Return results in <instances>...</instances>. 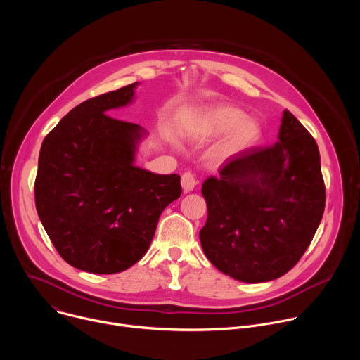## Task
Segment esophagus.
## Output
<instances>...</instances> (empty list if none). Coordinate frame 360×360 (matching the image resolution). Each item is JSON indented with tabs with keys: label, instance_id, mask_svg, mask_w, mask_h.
<instances>
[{
	"label": "esophagus",
	"instance_id": "esophagus-1",
	"mask_svg": "<svg viewBox=\"0 0 360 360\" xmlns=\"http://www.w3.org/2000/svg\"><path fill=\"white\" fill-rule=\"evenodd\" d=\"M181 184H182V188H184L185 192H191L196 186L198 179H196V176L192 172H185L182 175V178H181Z\"/></svg>",
	"mask_w": 360,
	"mask_h": 360
}]
</instances>
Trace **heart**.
I'll use <instances>...</instances> for the list:
<instances>
[{"instance_id": "b5f03b06", "label": "heart", "mask_w": 360, "mask_h": 360, "mask_svg": "<svg viewBox=\"0 0 360 360\" xmlns=\"http://www.w3.org/2000/svg\"><path fill=\"white\" fill-rule=\"evenodd\" d=\"M245 114L232 105H217L203 114L200 128L210 135L231 131L217 149L221 160L238 155L242 150L250 148L261 138V127L252 118H243Z\"/></svg>"}]
</instances>
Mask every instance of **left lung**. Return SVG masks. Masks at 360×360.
<instances>
[{
	"label": "left lung",
	"mask_w": 360,
	"mask_h": 360,
	"mask_svg": "<svg viewBox=\"0 0 360 360\" xmlns=\"http://www.w3.org/2000/svg\"><path fill=\"white\" fill-rule=\"evenodd\" d=\"M271 146L233 155L202 185L208 219L199 232L211 264L236 281L259 283L289 272L311 245L325 211L318 143L285 110Z\"/></svg>",
	"instance_id": "8db88e82"
}]
</instances>
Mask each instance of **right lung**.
I'll return each instance as SVG.
<instances>
[{
  "mask_svg": "<svg viewBox=\"0 0 360 360\" xmlns=\"http://www.w3.org/2000/svg\"><path fill=\"white\" fill-rule=\"evenodd\" d=\"M136 85L84 101L41 145L38 217L61 258L85 272L118 274L136 264L182 192L179 175L134 165L143 129L108 115L129 104Z\"/></svg>",
  "mask_w": 360,
  "mask_h": 360,
  "instance_id": "obj_1",
  "label": "right lung"
}]
</instances>
